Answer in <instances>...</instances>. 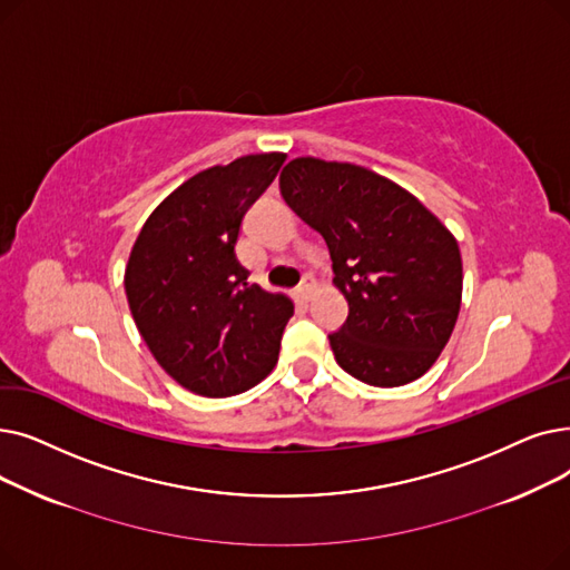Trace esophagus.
Masks as SVG:
<instances>
[{"mask_svg": "<svg viewBox=\"0 0 570 570\" xmlns=\"http://www.w3.org/2000/svg\"><path fill=\"white\" fill-rule=\"evenodd\" d=\"M311 292H313V278H311V276H304V281H302L299 289H296V294H299L302 299H308Z\"/></svg>", "mask_w": 570, "mask_h": 570, "instance_id": "1", "label": "esophagus"}]
</instances>
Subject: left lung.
<instances>
[{
    "label": "left lung",
    "mask_w": 570,
    "mask_h": 570,
    "mask_svg": "<svg viewBox=\"0 0 570 570\" xmlns=\"http://www.w3.org/2000/svg\"><path fill=\"white\" fill-rule=\"evenodd\" d=\"M281 195L330 248L347 299L330 334L338 366L373 387L417 381L450 341L462 304L454 236L411 193L347 161L296 157Z\"/></svg>",
    "instance_id": "left-lung-1"
}]
</instances>
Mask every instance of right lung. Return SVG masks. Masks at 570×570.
<instances>
[{
	"label": "right lung",
	"mask_w": 570,
	"mask_h": 570,
	"mask_svg": "<svg viewBox=\"0 0 570 570\" xmlns=\"http://www.w3.org/2000/svg\"><path fill=\"white\" fill-rule=\"evenodd\" d=\"M283 161V153H262L199 171L150 213L131 248V317L159 366L195 394H240L278 362L294 306L250 285L234 248L243 215Z\"/></svg>",
	"instance_id": "obj_1"
}]
</instances>
